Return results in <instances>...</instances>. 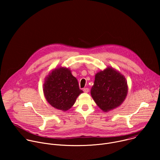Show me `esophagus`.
I'll return each mask as SVG.
<instances>
[{
    "mask_svg": "<svg viewBox=\"0 0 160 160\" xmlns=\"http://www.w3.org/2000/svg\"><path fill=\"white\" fill-rule=\"evenodd\" d=\"M83 90L84 92L87 93V92H88V91H89V88H84L83 89Z\"/></svg>",
    "mask_w": 160,
    "mask_h": 160,
    "instance_id": "34e87169",
    "label": "esophagus"
}]
</instances>
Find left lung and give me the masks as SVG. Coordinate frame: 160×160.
<instances>
[{
    "instance_id": "left-lung-1",
    "label": "left lung",
    "mask_w": 160,
    "mask_h": 160,
    "mask_svg": "<svg viewBox=\"0 0 160 160\" xmlns=\"http://www.w3.org/2000/svg\"><path fill=\"white\" fill-rule=\"evenodd\" d=\"M127 92L125 78L112 68H108L96 75L90 93L95 102L102 111H109L123 102Z\"/></svg>"
}]
</instances>
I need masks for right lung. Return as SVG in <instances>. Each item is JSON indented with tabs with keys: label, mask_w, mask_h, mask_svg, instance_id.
Instances as JSON below:
<instances>
[{
	"label": "right lung",
	"mask_w": 160,
	"mask_h": 160,
	"mask_svg": "<svg viewBox=\"0 0 160 160\" xmlns=\"http://www.w3.org/2000/svg\"><path fill=\"white\" fill-rule=\"evenodd\" d=\"M43 90L48 102L64 111L71 108L79 94L83 92L77 78L65 68L54 70L45 78Z\"/></svg>",
	"instance_id": "add662e5"
}]
</instances>
